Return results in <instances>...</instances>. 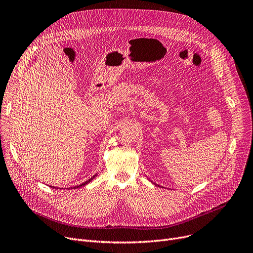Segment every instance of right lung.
I'll return each mask as SVG.
<instances>
[{
  "label": "right lung",
  "instance_id": "right-lung-1",
  "mask_svg": "<svg viewBox=\"0 0 253 253\" xmlns=\"http://www.w3.org/2000/svg\"><path fill=\"white\" fill-rule=\"evenodd\" d=\"M94 177H95V175H94V176H93V177H91V178H90L89 180L85 181L84 183H82V184H80V185H77V187H75V188H73V189H78V188H81V187H84V185H85V184H87L88 182H90V181H91V180H92L93 178H94Z\"/></svg>",
  "mask_w": 253,
  "mask_h": 253
}]
</instances>
